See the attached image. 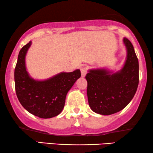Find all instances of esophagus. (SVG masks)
I'll use <instances>...</instances> for the list:
<instances>
[{
    "mask_svg": "<svg viewBox=\"0 0 153 153\" xmlns=\"http://www.w3.org/2000/svg\"><path fill=\"white\" fill-rule=\"evenodd\" d=\"M81 76L84 77L87 74V69L85 68H81Z\"/></svg>",
    "mask_w": 153,
    "mask_h": 153,
    "instance_id": "obj_1",
    "label": "esophagus"
}]
</instances>
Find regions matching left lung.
<instances>
[{
    "instance_id": "obj_1",
    "label": "left lung",
    "mask_w": 153,
    "mask_h": 153,
    "mask_svg": "<svg viewBox=\"0 0 153 153\" xmlns=\"http://www.w3.org/2000/svg\"><path fill=\"white\" fill-rule=\"evenodd\" d=\"M127 56L117 72L106 68L91 69L85 76L87 96L91 110L108 116L123 110L132 100L139 85V60L131 42L123 39Z\"/></svg>"
}]
</instances>
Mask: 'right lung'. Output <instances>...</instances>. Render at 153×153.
<instances>
[{"label":"right lung","instance_id":"right-lung-1","mask_svg":"<svg viewBox=\"0 0 153 153\" xmlns=\"http://www.w3.org/2000/svg\"><path fill=\"white\" fill-rule=\"evenodd\" d=\"M32 42L23 47L18 56L14 82L16 96L25 109L41 118H51L63 109L66 95L77 79L79 69L72 72H60L45 80H37L29 74L26 66V56Z\"/></svg>","mask_w":153,"mask_h":153}]
</instances>
